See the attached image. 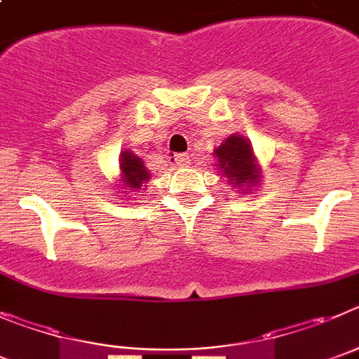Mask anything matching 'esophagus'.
<instances>
[{
    "label": "esophagus",
    "mask_w": 359,
    "mask_h": 359,
    "mask_svg": "<svg viewBox=\"0 0 359 359\" xmlns=\"http://www.w3.org/2000/svg\"><path fill=\"white\" fill-rule=\"evenodd\" d=\"M175 161L180 166H186V164H189V156L187 154H179V156H175Z\"/></svg>",
    "instance_id": "esophagus-1"
}]
</instances>
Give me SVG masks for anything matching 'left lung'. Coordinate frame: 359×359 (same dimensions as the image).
<instances>
[{
  "label": "left lung",
  "instance_id": "left-lung-1",
  "mask_svg": "<svg viewBox=\"0 0 359 359\" xmlns=\"http://www.w3.org/2000/svg\"><path fill=\"white\" fill-rule=\"evenodd\" d=\"M215 157L218 159L216 166L222 170L227 182L236 189L248 191L252 186L261 182V170L256 164V156L252 150L250 141L243 135H229L225 143L219 144L215 150Z\"/></svg>",
  "mask_w": 359,
  "mask_h": 359
}]
</instances>
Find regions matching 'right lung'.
<instances>
[{"instance_id":"right-lung-1","label":"right lung","mask_w":359,"mask_h":359,"mask_svg":"<svg viewBox=\"0 0 359 359\" xmlns=\"http://www.w3.org/2000/svg\"><path fill=\"white\" fill-rule=\"evenodd\" d=\"M119 170H121V186H127L134 189L135 193L141 191L143 184L150 180V173L144 168V163L141 157H137L132 151H123L119 157Z\"/></svg>"}]
</instances>
